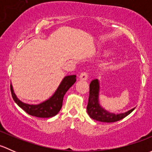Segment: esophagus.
I'll use <instances>...</instances> for the list:
<instances>
[{
    "instance_id": "34e87169",
    "label": "esophagus",
    "mask_w": 152,
    "mask_h": 152,
    "mask_svg": "<svg viewBox=\"0 0 152 152\" xmlns=\"http://www.w3.org/2000/svg\"><path fill=\"white\" fill-rule=\"evenodd\" d=\"M87 78H88V76H87V73H85V72H84V73H82L80 74V76H79V79H80L81 80H82V81L87 80Z\"/></svg>"
}]
</instances>
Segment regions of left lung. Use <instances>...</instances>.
Listing matches in <instances>:
<instances>
[{"label": "left lung", "mask_w": 152, "mask_h": 152, "mask_svg": "<svg viewBox=\"0 0 152 152\" xmlns=\"http://www.w3.org/2000/svg\"><path fill=\"white\" fill-rule=\"evenodd\" d=\"M99 91H100V84L99 79H93L90 84V95H89L88 104L87 107V113L93 120L106 122V123L115 122L126 117L135 109L134 107L127 112L119 113V114L110 113L103 108L99 103Z\"/></svg>", "instance_id": "left-lung-1"}]
</instances>
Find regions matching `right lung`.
<instances>
[{"label":"right lung","instance_id":"1","mask_svg":"<svg viewBox=\"0 0 152 152\" xmlns=\"http://www.w3.org/2000/svg\"><path fill=\"white\" fill-rule=\"evenodd\" d=\"M76 75L65 76L55 93L48 99L38 104H29L21 102L15 95L12 84L10 86L11 93L15 103L30 115L37 118H51L60 111L62 107L64 96L76 82Z\"/></svg>","mask_w":152,"mask_h":152}]
</instances>
